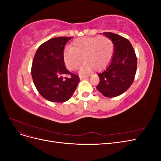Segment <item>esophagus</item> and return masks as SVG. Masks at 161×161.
<instances>
[{"mask_svg":"<svg viewBox=\"0 0 161 161\" xmlns=\"http://www.w3.org/2000/svg\"><path fill=\"white\" fill-rule=\"evenodd\" d=\"M89 76H86V75H80L79 76V78L80 80H82V79H86V78H88Z\"/></svg>","mask_w":161,"mask_h":161,"instance_id":"1","label":"esophagus"}]
</instances>
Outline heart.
Listing matches in <instances>:
<instances>
[{
  "label": "heart",
  "instance_id": "obj_1",
  "mask_svg": "<svg viewBox=\"0 0 161 161\" xmlns=\"http://www.w3.org/2000/svg\"><path fill=\"white\" fill-rule=\"evenodd\" d=\"M114 53V43L105 36L77 38L71 47L64 51V60L69 70H75L82 60V72H90L92 69L101 70L110 61Z\"/></svg>",
  "mask_w": 161,
  "mask_h": 161
}]
</instances>
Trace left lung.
Masks as SVG:
<instances>
[{
	"mask_svg": "<svg viewBox=\"0 0 161 161\" xmlns=\"http://www.w3.org/2000/svg\"><path fill=\"white\" fill-rule=\"evenodd\" d=\"M114 43V54L108 66L98 74L97 89L106 97L119 96L127 91L134 80L137 58L128 39L118 34L105 32Z\"/></svg>",
	"mask_w": 161,
	"mask_h": 161,
	"instance_id": "left-lung-1",
	"label": "left lung"
}]
</instances>
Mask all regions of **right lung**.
Wrapping results in <instances>:
<instances>
[{"mask_svg":"<svg viewBox=\"0 0 161 161\" xmlns=\"http://www.w3.org/2000/svg\"><path fill=\"white\" fill-rule=\"evenodd\" d=\"M72 37H53L38 47L34 56L32 79L43 98L56 103L69 100L80 81L79 76L66 69L64 48ZM70 74V78L64 76Z\"/></svg>","mask_w":161,"mask_h":161,"instance_id":"1","label":"right lung"}]
</instances>
